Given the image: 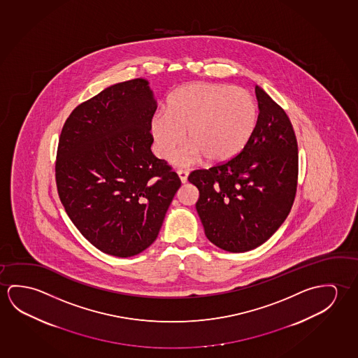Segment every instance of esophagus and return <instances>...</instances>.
<instances>
[{
  "instance_id": "esophagus-1",
  "label": "esophagus",
  "mask_w": 358,
  "mask_h": 358,
  "mask_svg": "<svg viewBox=\"0 0 358 358\" xmlns=\"http://www.w3.org/2000/svg\"><path fill=\"white\" fill-rule=\"evenodd\" d=\"M178 176H179V179H180V182L182 184H185L187 182V176H189V173L187 171H178Z\"/></svg>"
}]
</instances>
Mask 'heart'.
Instances as JSON below:
<instances>
[{"instance_id": "heart-1", "label": "heart", "mask_w": 358, "mask_h": 358, "mask_svg": "<svg viewBox=\"0 0 358 358\" xmlns=\"http://www.w3.org/2000/svg\"><path fill=\"white\" fill-rule=\"evenodd\" d=\"M259 109L249 92L231 85L194 82L178 88L150 122L154 147L171 155L185 139L190 144L173 157V163L189 166L205 158L210 164L235 159L255 134Z\"/></svg>"}]
</instances>
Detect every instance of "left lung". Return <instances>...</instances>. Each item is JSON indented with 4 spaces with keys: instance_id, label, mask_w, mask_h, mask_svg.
<instances>
[{
    "instance_id": "obj_1",
    "label": "left lung",
    "mask_w": 358,
    "mask_h": 358,
    "mask_svg": "<svg viewBox=\"0 0 358 358\" xmlns=\"http://www.w3.org/2000/svg\"><path fill=\"white\" fill-rule=\"evenodd\" d=\"M259 120L244 152L224 164L194 171L196 211L205 235L229 252L255 249L273 236L295 200L299 154L284 109L255 87Z\"/></svg>"
}]
</instances>
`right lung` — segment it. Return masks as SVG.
<instances>
[{
	"instance_id": "1",
	"label": "right lung",
	"mask_w": 358,
	"mask_h": 358,
	"mask_svg": "<svg viewBox=\"0 0 358 358\" xmlns=\"http://www.w3.org/2000/svg\"><path fill=\"white\" fill-rule=\"evenodd\" d=\"M157 107L149 82L136 78L109 85L63 125L58 195L80 234L108 255L129 257L153 244L182 185L150 150Z\"/></svg>"
}]
</instances>
